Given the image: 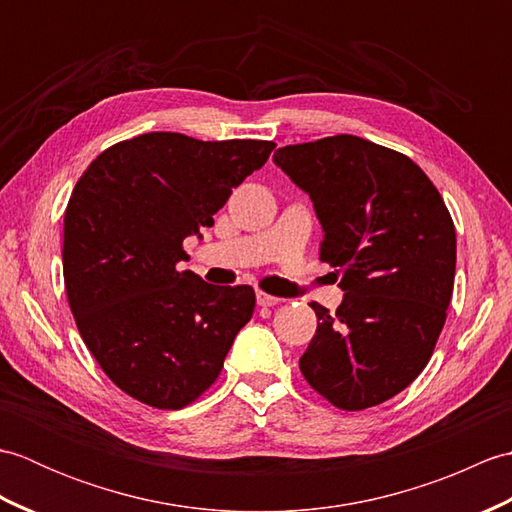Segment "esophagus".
<instances>
[{
	"label": "esophagus",
	"instance_id": "1",
	"mask_svg": "<svg viewBox=\"0 0 512 512\" xmlns=\"http://www.w3.org/2000/svg\"><path fill=\"white\" fill-rule=\"evenodd\" d=\"M279 301H281L279 297L268 295V292H262V290L257 292V303H259V306H262V308H273V306H277Z\"/></svg>",
	"mask_w": 512,
	"mask_h": 512
}]
</instances>
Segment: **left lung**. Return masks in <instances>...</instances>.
<instances>
[{"label": "left lung", "instance_id": "obj_1", "mask_svg": "<svg viewBox=\"0 0 512 512\" xmlns=\"http://www.w3.org/2000/svg\"><path fill=\"white\" fill-rule=\"evenodd\" d=\"M275 165L314 202L319 257L345 292L334 314L310 303L319 323L301 374L343 411L380 405L427 367L447 321L451 213L416 162L358 136L281 147Z\"/></svg>", "mask_w": 512, "mask_h": 512}]
</instances>
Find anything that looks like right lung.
I'll return each mask as SVG.
<instances>
[{"instance_id": "1", "label": "right lung", "mask_w": 512, "mask_h": 512, "mask_svg": "<svg viewBox=\"0 0 512 512\" xmlns=\"http://www.w3.org/2000/svg\"><path fill=\"white\" fill-rule=\"evenodd\" d=\"M273 149L151 132L105 149L76 182L63 217L65 295L88 350L127 396L182 409L220 376L255 290L180 270L182 242L213 226Z\"/></svg>"}]
</instances>
